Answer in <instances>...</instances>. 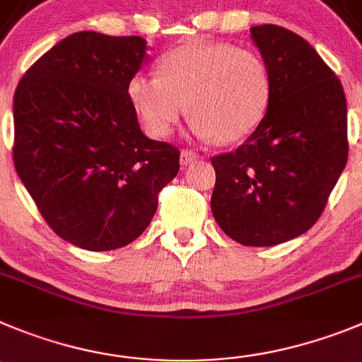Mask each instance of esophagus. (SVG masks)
<instances>
[{"label": "esophagus", "mask_w": 362, "mask_h": 362, "mask_svg": "<svg viewBox=\"0 0 362 362\" xmlns=\"http://www.w3.org/2000/svg\"><path fill=\"white\" fill-rule=\"evenodd\" d=\"M198 157H200V155H197L192 150H182L180 151V164L187 165V164H191L192 160H197Z\"/></svg>", "instance_id": "34e87169"}]
</instances>
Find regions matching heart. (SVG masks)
Returning <instances> with one entry per match:
<instances>
[{
	"label": "heart",
	"instance_id": "b5f03b06",
	"mask_svg": "<svg viewBox=\"0 0 362 362\" xmlns=\"http://www.w3.org/2000/svg\"><path fill=\"white\" fill-rule=\"evenodd\" d=\"M128 98L155 137L170 135L185 112L204 137L228 144L261 124L272 100V73L259 53L228 42L197 40L158 60V76L137 73Z\"/></svg>",
	"mask_w": 362,
	"mask_h": 362
}]
</instances>
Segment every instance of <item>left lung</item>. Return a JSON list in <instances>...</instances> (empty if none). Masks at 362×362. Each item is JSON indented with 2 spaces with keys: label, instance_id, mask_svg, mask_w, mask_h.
Listing matches in <instances>:
<instances>
[{
  "label": "left lung",
  "instance_id": "obj_1",
  "mask_svg": "<svg viewBox=\"0 0 362 362\" xmlns=\"http://www.w3.org/2000/svg\"><path fill=\"white\" fill-rule=\"evenodd\" d=\"M272 73V100L255 132L211 158V209L245 246H273L318 221L349 158L343 86L316 49L276 25L252 28Z\"/></svg>",
  "mask_w": 362,
  "mask_h": 362
}]
</instances>
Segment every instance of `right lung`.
Listing matches in <instances>:
<instances>
[{
  "label": "right lung",
  "instance_id": "add662e5",
  "mask_svg": "<svg viewBox=\"0 0 362 362\" xmlns=\"http://www.w3.org/2000/svg\"><path fill=\"white\" fill-rule=\"evenodd\" d=\"M143 37L78 32L44 53L13 94V165L48 227L107 252L150 225L180 150L141 132L128 82Z\"/></svg>",
  "mask_w": 362,
  "mask_h": 362
}]
</instances>
